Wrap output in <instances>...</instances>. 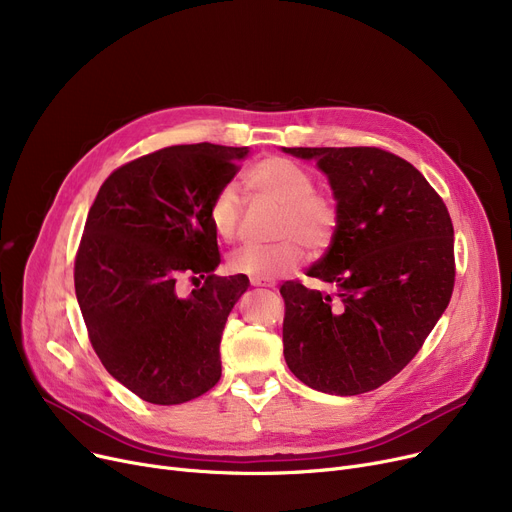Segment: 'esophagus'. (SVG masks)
I'll return each mask as SVG.
<instances>
[{
  "label": "esophagus",
  "mask_w": 512,
  "mask_h": 512,
  "mask_svg": "<svg viewBox=\"0 0 512 512\" xmlns=\"http://www.w3.org/2000/svg\"><path fill=\"white\" fill-rule=\"evenodd\" d=\"M251 286H272V284H267V282H261V280H251Z\"/></svg>",
  "instance_id": "esophagus-1"
}]
</instances>
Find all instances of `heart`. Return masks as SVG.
Segmentation results:
<instances>
[{"mask_svg": "<svg viewBox=\"0 0 512 512\" xmlns=\"http://www.w3.org/2000/svg\"><path fill=\"white\" fill-rule=\"evenodd\" d=\"M245 186L255 197L280 205L272 247H247L228 259L232 274L251 280H274L292 272L303 261V247H328L338 228L336 201L315 191L313 176L286 157H265L245 174ZM209 224L220 240L234 242L240 232V203L232 186L220 188L209 205Z\"/></svg>", "mask_w": 512, "mask_h": 512, "instance_id": "heart-1", "label": "heart"}]
</instances>
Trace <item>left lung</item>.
Here are the masks:
<instances>
[{
  "instance_id": "1",
  "label": "left lung",
  "mask_w": 512,
  "mask_h": 512,
  "mask_svg": "<svg viewBox=\"0 0 512 512\" xmlns=\"http://www.w3.org/2000/svg\"><path fill=\"white\" fill-rule=\"evenodd\" d=\"M317 159L338 205L328 253L307 276L334 292L282 284L284 359L326 394L355 396L405 369L450 303L454 228L423 174L378 147H282Z\"/></svg>"
}]
</instances>
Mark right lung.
<instances>
[{
    "label": "right lung",
    "mask_w": 512,
    "mask_h": 512,
    "mask_svg": "<svg viewBox=\"0 0 512 512\" xmlns=\"http://www.w3.org/2000/svg\"><path fill=\"white\" fill-rule=\"evenodd\" d=\"M249 147L174 145L132 159L101 184L74 261L89 340L107 373L153 405H180L218 384L226 319L249 286L215 276L209 205ZM203 279L188 298L175 282Z\"/></svg>",
    "instance_id": "obj_1"
}]
</instances>
